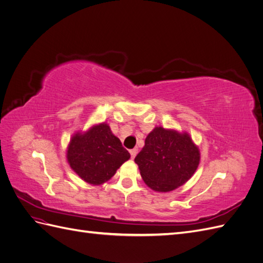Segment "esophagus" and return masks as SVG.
<instances>
[{
	"mask_svg": "<svg viewBox=\"0 0 263 263\" xmlns=\"http://www.w3.org/2000/svg\"><path fill=\"white\" fill-rule=\"evenodd\" d=\"M137 151H138V149H137V148H134V149L129 150V153H130L132 158H135V157H136V155H137Z\"/></svg>",
	"mask_w": 263,
	"mask_h": 263,
	"instance_id": "esophagus-1",
	"label": "esophagus"
}]
</instances>
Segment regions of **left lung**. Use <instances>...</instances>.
Listing matches in <instances>:
<instances>
[{"label": "left lung", "mask_w": 263, "mask_h": 263, "mask_svg": "<svg viewBox=\"0 0 263 263\" xmlns=\"http://www.w3.org/2000/svg\"><path fill=\"white\" fill-rule=\"evenodd\" d=\"M135 162L150 189L170 192L193 176L200 163V151L187 134L156 127Z\"/></svg>", "instance_id": "obj_1"}]
</instances>
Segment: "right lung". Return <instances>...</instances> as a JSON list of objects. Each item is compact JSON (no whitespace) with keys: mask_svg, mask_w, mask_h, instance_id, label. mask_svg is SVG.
I'll return each instance as SVG.
<instances>
[{"mask_svg":"<svg viewBox=\"0 0 263 263\" xmlns=\"http://www.w3.org/2000/svg\"><path fill=\"white\" fill-rule=\"evenodd\" d=\"M68 162L90 184L99 185L112 178L130 155L107 124H100L84 134H76L68 148Z\"/></svg>","mask_w":263,"mask_h":263,"instance_id":"add662e5","label":"right lung"}]
</instances>
